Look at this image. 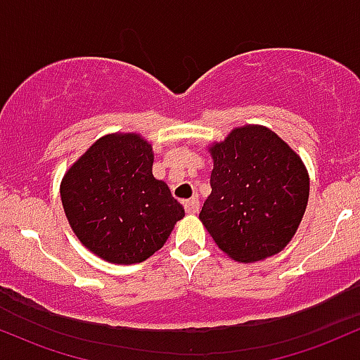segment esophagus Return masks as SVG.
Returning <instances> with one entry per match:
<instances>
[{"mask_svg": "<svg viewBox=\"0 0 360 360\" xmlns=\"http://www.w3.org/2000/svg\"><path fill=\"white\" fill-rule=\"evenodd\" d=\"M184 210H186L188 213H198V210H200L198 198H191V200L184 201Z\"/></svg>", "mask_w": 360, "mask_h": 360, "instance_id": "obj_1", "label": "esophagus"}]
</instances>
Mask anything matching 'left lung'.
<instances>
[{"instance_id":"obj_1","label":"left lung","mask_w":360,"mask_h":360,"mask_svg":"<svg viewBox=\"0 0 360 360\" xmlns=\"http://www.w3.org/2000/svg\"><path fill=\"white\" fill-rule=\"evenodd\" d=\"M208 152L212 193L200 212L208 234L239 263L278 255L297 232L309 198L301 157L259 124L234 128Z\"/></svg>"}]
</instances>
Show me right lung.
<instances>
[{
    "label": "right lung",
    "instance_id": "add662e5",
    "mask_svg": "<svg viewBox=\"0 0 360 360\" xmlns=\"http://www.w3.org/2000/svg\"><path fill=\"white\" fill-rule=\"evenodd\" d=\"M152 145L138 133H110L65 172L63 208L78 240L114 264L159 251L184 208L152 174Z\"/></svg>",
    "mask_w": 360,
    "mask_h": 360
}]
</instances>
